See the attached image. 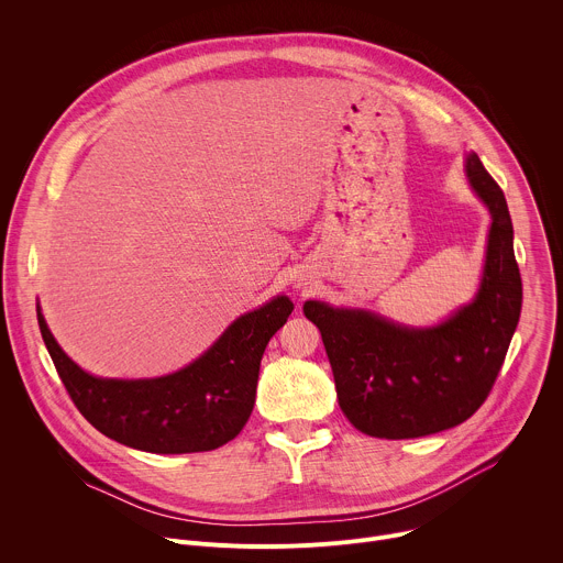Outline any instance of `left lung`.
<instances>
[{"instance_id":"obj_1","label":"left lung","mask_w":563,"mask_h":563,"mask_svg":"<svg viewBox=\"0 0 563 563\" xmlns=\"http://www.w3.org/2000/svg\"><path fill=\"white\" fill-rule=\"evenodd\" d=\"M465 178L490 211L486 265L474 298L432 328H408L356 307L307 300L343 415L363 434L417 439L470 419L488 398L521 313V276L506 196L465 155Z\"/></svg>"}]
</instances>
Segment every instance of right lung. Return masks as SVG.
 <instances>
[{
	"mask_svg": "<svg viewBox=\"0 0 563 563\" xmlns=\"http://www.w3.org/2000/svg\"><path fill=\"white\" fill-rule=\"evenodd\" d=\"M294 302L274 296L238 316L187 367L157 378H102L85 372L57 345L42 309L37 323L75 408L104 437L153 454L209 452L245 428L256 400L261 358L287 323Z\"/></svg>",
	"mask_w": 563,
	"mask_h": 563,
	"instance_id": "obj_1",
	"label": "right lung"
}]
</instances>
